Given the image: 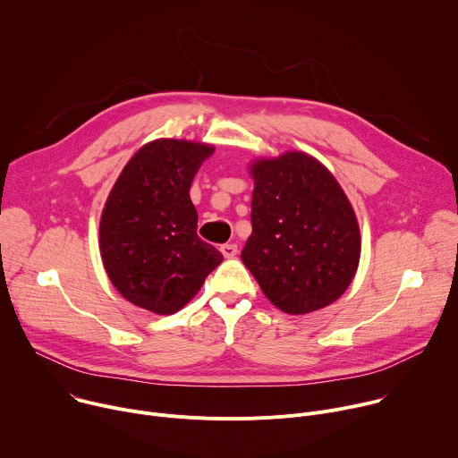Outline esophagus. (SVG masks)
<instances>
[{"label": "esophagus", "mask_w": 458, "mask_h": 458, "mask_svg": "<svg viewBox=\"0 0 458 458\" xmlns=\"http://www.w3.org/2000/svg\"><path fill=\"white\" fill-rule=\"evenodd\" d=\"M237 244H223L221 246V253L226 257V259H232V257H235L237 255Z\"/></svg>", "instance_id": "obj_1"}]
</instances>
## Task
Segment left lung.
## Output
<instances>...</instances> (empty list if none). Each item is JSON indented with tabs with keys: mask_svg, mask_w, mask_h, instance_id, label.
Here are the masks:
<instances>
[{
	"mask_svg": "<svg viewBox=\"0 0 458 458\" xmlns=\"http://www.w3.org/2000/svg\"><path fill=\"white\" fill-rule=\"evenodd\" d=\"M248 170L255 188L244 267L284 313L304 315L335 302L360 259V230L344 190L306 152L259 157Z\"/></svg>",
	"mask_w": 458,
	"mask_h": 458,
	"instance_id": "left-lung-1",
	"label": "left lung"
}]
</instances>
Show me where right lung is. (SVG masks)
<instances>
[{"label": "right lung", "mask_w": 458, "mask_h": 458, "mask_svg": "<svg viewBox=\"0 0 458 458\" xmlns=\"http://www.w3.org/2000/svg\"><path fill=\"white\" fill-rule=\"evenodd\" d=\"M216 147L186 140L143 145L121 170L99 221V251L114 288L157 315L186 306L223 255L198 237L191 181Z\"/></svg>", "instance_id": "add662e5"}]
</instances>
